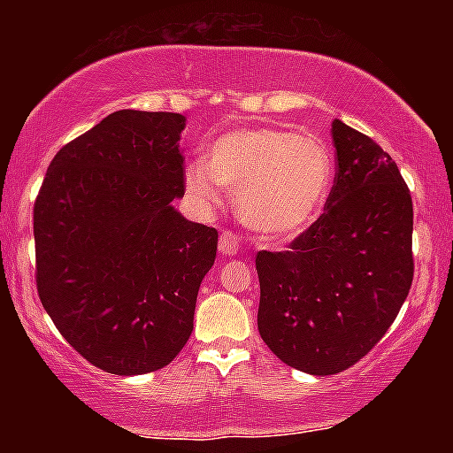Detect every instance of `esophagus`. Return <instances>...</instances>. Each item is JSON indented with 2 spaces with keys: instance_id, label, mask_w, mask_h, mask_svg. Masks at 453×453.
I'll use <instances>...</instances> for the list:
<instances>
[{
  "instance_id": "1",
  "label": "esophagus",
  "mask_w": 453,
  "mask_h": 453,
  "mask_svg": "<svg viewBox=\"0 0 453 453\" xmlns=\"http://www.w3.org/2000/svg\"><path fill=\"white\" fill-rule=\"evenodd\" d=\"M239 239H237V234H233V233H225L220 237V241H219V251H220V256H228V257H233V256H237L239 253Z\"/></svg>"
}]
</instances>
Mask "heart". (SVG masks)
<instances>
[{
    "label": "heart",
    "mask_w": 453,
    "mask_h": 453,
    "mask_svg": "<svg viewBox=\"0 0 453 453\" xmlns=\"http://www.w3.org/2000/svg\"><path fill=\"white\" fill-rule=\"evenodd\" d=\"M334 183V160L313 134L284 127L233 129L216 138L203 163L188 165L185 189L197 206L234 191L241 222L272 243L299 239L324 212Z\"/></svg>",
    "instance_id": "b5f03b06"
}]
</instances>
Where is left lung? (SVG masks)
Here are the masks:
<instances>
[{"instance_id": "obj_1", "label": "left lung", "mask_w": 453, "mask_h": 453, "mask_svg": "<svg viewBox=\"0 0 453 453\" xmlns=\"http://www.w3.org/2000/svg\"><path fill=\"white\" fill-rule=\"evenodd\" d=\"M326 212L288 251H259L257 330L288 367L334 375L394 324L412 284V197L380 144L334 119Z\"/></svg>"}]
</instances>
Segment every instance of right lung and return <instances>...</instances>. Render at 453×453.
Listing matches in <instances>:
<instances>
[{
    "label": "right lung",
    "instance_id": "add662e5",
    "mask_svg": "<svg viewBox=\"0 0 453 453\" xmlns=\"http://www.w3.org/2000/svg\"><path fill=\"white\" fill-rule=\"evenodd\" d=\"M185 117L115 111L55 154L35 202L36 288L67 342L113 375L179 355L219 233L183 197Z\"/></svg>",
    "mask_w": 453,
    "mask_h": 453
}]
</instances>
